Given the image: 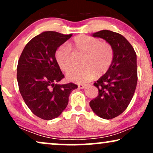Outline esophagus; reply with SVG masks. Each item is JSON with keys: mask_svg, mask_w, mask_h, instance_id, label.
Here are the masks:
<instances>
[{"mask_svg": "<svg viewBox=\"0 0 153 153\" xmlns=\"http://www.w3.org/2000/svg\"><path fill=\"white\" fill-rule=\"evenodd\" d=\"M87 86V85L85 84H78V88L80 89H84Z\"/></svg>", "mask_w": 153, "mask_h": 153, "instance_id": "1", "label": "esophagus"}]
</instances>
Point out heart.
<instances>
[{
	"label": "heart",
	"instance_id": "heart-1",
	"mask_svg": "<svg viewBox=\"0 0 153 153\" xmlns=\"http://www.w3.org/2000/svg\"><path fill=\"white\" fill-rule=\"evenodd\" d=\"M75 55L82 53L80 63L82 65L67 73L69 80L76 82H85L94 75L102 76L109 71L114 59V49L107 42L85 34L74 37L68 44L58 48L55 57L58 64L64 72H68L76 63Z\"/></svg>",
	"mask_w": 153,
	"mask_h": 153
}]
</instances>
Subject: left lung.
<instances>
[{
    "label": "left lung",
    "instance_id": "1",
    "mask_svg": "<svg viewBox=\"0 0 153 153\" xmlns=\"http://www.w3.org/2000/svg\"><path fill=\"white\" fill-rule=\"evenodd\" d=\"M92 36L106 40L114 49L109 71L94 83L98 96L90 102L91 109L98 117L111 119L125 111L134 94L138 81L136 53L128 40L117 32L104 30Z\"/></svg>",
    "mask_w": 153,
    "mask_h": 153
}]
</instances>
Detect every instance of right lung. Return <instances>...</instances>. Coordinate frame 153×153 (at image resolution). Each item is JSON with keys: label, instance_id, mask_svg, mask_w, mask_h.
I'll list each match as a JSON object with an SVG mask.
<instances>
[{"label": "right lung", "instance_id": "add662e5", "mask_svg": "<svg viewBox=\"0 0 153 153\" xmlns=\"http://www.w3.org/2000/svg\"><path fill=\"white\" fill-rule=\"evenodd\" d=\"M72 34L44 32L26 44L17 68V80L23 100L32 113L44 120L61 115L68 104L70 94L78 85H60L64 78L55 57L60 46Z\"/></svg>", "mask_w": 153, "mask_h": 153}]
</instances>
